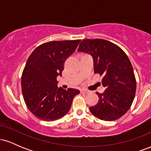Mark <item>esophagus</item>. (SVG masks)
<instances>
[{
	"instance_id": "obj_1",
	"label": "esophagus",
	"mask_w": 151,
	"mask_h": 151,
	"mask_svg": "<svg viewBox=\"0 0 151 151\" xmlns=\"http://www.w3.org/2000/svg\"><path fill=\"white\" fill-rule=\"evenodd\" d=\"M80 92H81V93H84V94H86V93H89V91H87V90H86V89H81Z\"/></svg>"
}]
</instances>
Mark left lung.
Instances as JSON below:
<instances>
[{"label":"left lung","instance_id":"1","mask_svg":"<svg viewBox=\"0 0 151 151\" xmlns=\"http://www.w3.org/2000/svg\"><path fill=\"white\" fill-rule=\"evenodd\" d=\"M79 52L89 53L93 59L94 73L102 77L104 92H96L99 101L89 107L91 113L103 121H111L125 114L132 105L136 80L130 60L114 43L102 39H86Z\"/></svg>","mask_w":151,"mask_h":151}]
</instances>
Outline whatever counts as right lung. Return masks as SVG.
Wrapping results in <instances>:
<instances>
[{"label": "right lung", "mask_w": 151, "mask_h": 151, "mask_svg": "<svg viewBox=\"0 0 151 151\" xmlns=\"http://www.w3.org/2000/svg\"><path fill=\"white\" fill-rule=\"evenodd\" d=\"M81 40L50 41L31 53L22 74V96L27 109L35 117L52 121L70 111L77 89L58 88L67 59L75 51Z\"/></svg>", "instance_id": "add662e5"}]
</instances>
